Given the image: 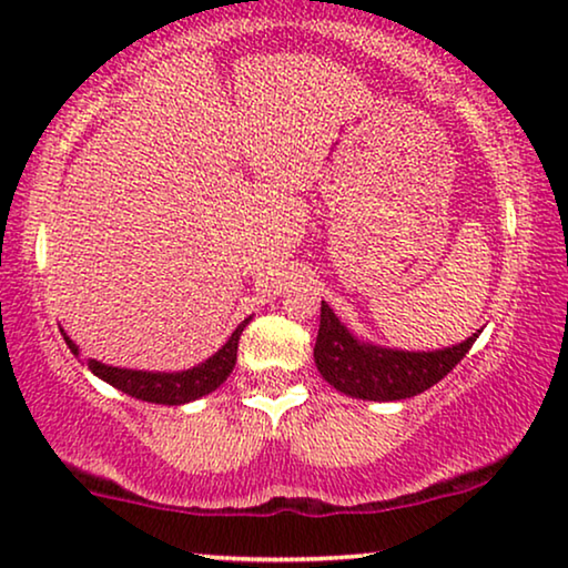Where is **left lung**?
Here are the masks:
<instances>
[{"label": "left lung", "instance_id": "8db88e82", "mask_svg": "<svg viewBox=\"0 0 568 568\" xmlns=\"http://www.w3.org/2000/svg\"><path fill=\"white\" fill-rule=\"evenodd\" d=\"M480 333V331H478ZM478 333L437 352H398L359 341L341 325L336 313L321 305L315 364L336 390L362 400H403L429 390L470 352Z\"/></svg>", "mask_w": 568, "mask_h": 568}]
</instances>
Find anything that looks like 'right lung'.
I'll use <instances>...</instances> for the list:
<instances>
[{"instance_id": "right-lung-1", "label": "right lung", "mask_w": 568, "mask_h": 568, "mask_svg": "<svg viewBox=\"0 0 568 568\" xmlns=\"http://www.w3.org/2000/svg\"><path fill=\"white\" fill-rule=\"evenodd\" d=\"M251 323V317H245L232 333L227 344H224L214 356H209L206 362H201L199 367L183 369V372H142V369H121V367H108V364L98 359H88V367L92 375L105 379L108 385L119 387L121 393L131 395V398L146 400V403H162V406H183L216 390L224 379L230 377L232 367L237 362V341L245 325ZM67 346L72 348V354H80V348L72 338L64 333Z\"/></svg>"}]
</instances>
